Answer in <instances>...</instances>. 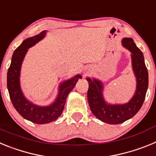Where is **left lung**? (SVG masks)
Here are the masks:
<instances>
[{"label": "left lung", "mask_w": 156, "mask_h": 156, "mask_svg": "<svg viewBox=\"0 0 156 156\" xmlns=\"http://www.w3.org/2000/svg\"><path fill=\"white\" fill-rule=\"evenodd\" d=\"M122 45L131 53L132 69L137 87L132 98L125 104H109L103 96L104 85L99 80L87 78L89 83L87 100L92 113L96 118L108 124H119L137 114L141 108L148 86V73L143 53L132 38L124 37Z\"/></svg>", "instance_id": "obj_1"}]
</instances>
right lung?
Returning <instances> with one entry per match:
<instances>
[{
    "label": "right lung",
    "instance_id": "obj_1",
    "mask_svg": "<svg viewBox=\"0 0 156 156\" xmlns=\"http://www.w3.org/2000/svg\"><path fill=\"white\" fill-rule=\"evenodd\" d=\"M47 31L44 30L34 37H29L23 41L20 46L16 48L12 58V62L7 74V87L12 105L24 119L37 124H45L56 120L62 112L67 96L76 82L81 79L80 74L59 84L58 93L53 103L47 106L34 104L23 94L20 86V73L23 59L28 49L44 39Z\"/></svg>",
    "mask_w": 156,
    "mask_h": 156
}]
</instances>
